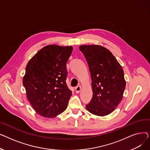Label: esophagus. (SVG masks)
Segmentation results:
<instances>
[{"mask_svg":"<svg viewBox=\"0 0 150 150\" xmlns=\"http://www.w3.org/2000/svg\"><path fill=\"white\" fill-rule=\"evenodd\" d=\"M75 92H76V93H78V92H80V91H81V87L80 86H76V87L75 88Z\"/></svg>","mask_w":150,"mask_h":150,"instance_id":"1","label":"esophagus"}]
</instances>
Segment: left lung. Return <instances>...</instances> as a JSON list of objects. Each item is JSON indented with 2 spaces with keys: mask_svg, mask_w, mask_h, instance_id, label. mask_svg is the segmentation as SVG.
Segmentation results:
<instances>
[{
  "mask_svg": "<svg viewBox=\"0 0 150 150\" xmlns=\"http://www.w3.org/2000/svg\"><path fill=\"white\" fill-rule=\"evenodd\" d=\"M92 79V98L86 107L92 114H111L122 100L126 86L124 72L112 53L101 45H81Z\"/></svg>",
  "mask_w": 150,
  "mask_h": 150,
  "instance_id": "left-lung-1",
  "label": "left lung"
}]
</instances>
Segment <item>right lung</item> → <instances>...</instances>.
Listing matches in <instances>:
<instances>
[{"label": "right lung", "mask_w": 150, "mask_h": 150, "mask_svg": "<svg viewBox=\"0 0 150 150\" xmlns=\"http://www.w3.org/2000/svg\"><path fill=\"white\" fill-rule=\"evenodd\" d=\"M71 46L47 45L28 62L23 85L35 111L52 118L64 112L72 91L67 87V62L72 53Z\"/></svg>", "instance_id": "right-lung-1"}]
</instances>
